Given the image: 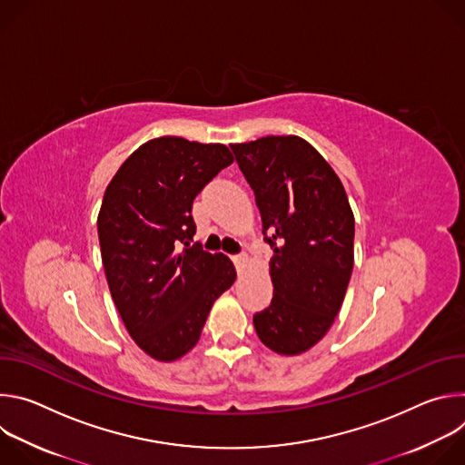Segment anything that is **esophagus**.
<instances>
[{"label": "esophagus", "instance_id": "34e87169", "mask_svg": "<svg viewBox=\"0 0 465 465\" xmlns=\"http://www.w3.org/2000/svg\"><path fill=\"white\" fill-rule=\"evenodd\" d=\"M232 261L235 262V267H242V264L246 262V257L242 253H235V255H232Z\"/></svg>", "mask_w": 465, "mask_h": 465}]
</instances>
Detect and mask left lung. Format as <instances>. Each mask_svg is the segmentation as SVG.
<instances>
[{
  "mask_svg": "<svg viewBox=\"0 0 465 465\" xmlns=\"http://www.w3.org/2000/svg\"><path fill=\"white\" fill-rule=\"evenodd\" d=\"M232 151L274 250V298L253 314L255 333L276 353H303L333 325L353 271L355 219L344 185L298 136H267Z\"/></svg>",
  "mask_w": 465,
  "mask_h": 465,
  "instance_id": "8db88e82",
  "label": "left lung"
}]
</instances>
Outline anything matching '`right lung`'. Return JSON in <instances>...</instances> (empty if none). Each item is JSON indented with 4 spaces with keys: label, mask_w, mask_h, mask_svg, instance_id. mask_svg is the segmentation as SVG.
<instances>
[{
    "label": "right lung",
    "mask_w": 465,
    "mask_h": 465,
    "mask_svg": "<svg viewBox=\"0 0 465 465\" xmlns=\"http://www.w3.org/2000/svg\"><path fill=\"white\" fill-rule=\"evenodd\" d=\"M230 163L226 145L163 136L132 153L104 191L97 233L110 294L130 337L156 361L185 355L235 282L224 253L191 244L194 196Z\"/></svg>",
    "instance_id": "right-lung-1"
}]
</instances>
